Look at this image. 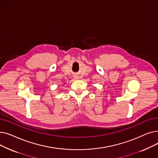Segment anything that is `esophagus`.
Masks as SVG:
<instances>
[{"label":"esophagus","mask_w":158,"mask_h":158,"mask_svg":"<svg viewBox=\"0 0 158 158\" xmlns=\"http://www.w3.org/2000/svg\"><path fill=\"white\" fill-rule=\"evenodd\" d=\"M74 78L76 79H79V77L77 76H74Z\"/></svg>","instance_id":"obj_1"}]
</instances>
